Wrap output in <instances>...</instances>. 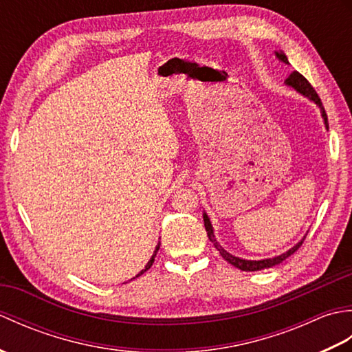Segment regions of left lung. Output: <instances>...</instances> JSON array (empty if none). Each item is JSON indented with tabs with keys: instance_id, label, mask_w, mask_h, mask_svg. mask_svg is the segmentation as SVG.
<instances>
[{
	"instance_id": "1",
	"label": "left lung",
	"mask_w": 352,
	"mask_h": 352,
	"mask_svg": "<svg viewBox=\"0 0 352 352\" xmlns=\"http://www.w3.org/2000/svg\"><path fill=\"white\" fill-rule=\"evenodd\" d=\"M275 56L278 57V60H281L283 63H289L287 57H286V54H284L283 51H280V52H275ZM286 85H287V86H290V87H294L296 92H300L301 95L307 96V98H309L310 101H313V102L316 104V106L320 109V113H322L324 124H325V126L328 129V118H327V113H325V109H324V106H322V101H320L319 95L316 94L315 89L311 87V85L309 83V81L305 80V78L301 76L300 72L294 71V72H292L290 76L286 78ZM203 218H204V227H206V231H207V236H208V239H210V242L214 245V248L219 251V254H221L223 260H227L228 263H231L233 266H236L237 269H241V271H261V269L272 267V266H275V265H278V263H281V261L286 260L287 257H290L292 254H294L298 248H300V246H301V245H302V242H304V239H305V237H304L301 242H298V243L294 246V248H290L289 251L283 252V254H280V256H276V257H272V258H265V260H245V258H239V257L231 256L230 252H227L226 250H223L222 246L219 245V242L216 241L214 233H213L212 222H210V219H208L207 213H204V214H203Z\"/></svg>"
}]
</instances>
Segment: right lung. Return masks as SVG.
I'll return each mask as SVG.
<instances>
[{
	"label": "right lung",
	"mask_w": 352,
	"mask_h": 352,
	"mask_svg": "<svg viewBox=\"0 0 352 352\" xmlns=\"http://www.w3.org/2000/svg\"><path fill=\"white\" fill-rule=\"evenodd\" d=\"M159 248H160V243L155 246V251H154V254H153V256H151V258H149V261H148V263H146L145 269H142V271H140V272H139V274H138L136 276H140L142 274H144V272H146V271H148V269L153 266V263H154V258H155V256H157V251H159ZM136 276H134V278H136Z\"/></svg>",
	"instance_id": "obj_1"
}]
</instances>
